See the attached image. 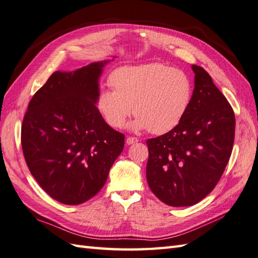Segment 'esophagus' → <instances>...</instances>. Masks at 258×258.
<instances>
[{
    "label": "esophagus",
    "mask_w": 258,
    "mask_h": 258,
    "mask_svg": "<svg viewBox=\"0 0 258 258\" xmlns=\"http://www.w3.org/2000/svg\"><path fill=\"white\" fill-rule=\"evenodd\" d=\"M137 142H138V140H137L136 137H127L126 138V144L127 145H133V144H135Z\"/></svg>",
    "instance_id": "obj_1"
}]
</instances>
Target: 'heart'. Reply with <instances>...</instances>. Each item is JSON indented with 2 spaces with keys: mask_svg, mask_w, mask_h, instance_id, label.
I'll use <instances>...</instances> for the list:
<instances>
[{
  "mask_svg": "<svg viewBox=\"0 0 258 258\" xmlns=\"http://www.w3.org/2000/svg\"><path fill=\"white\" fill-rule=\"evenodd\" d=\"M112 89H100L96 105L111 127L120 128L133 113L134 131L149 130L161 135L183 120L193 96L185 72L161 63L121 66L111 73Z\"/></svg>",
  "mask_w": 258,
  "mask_h": 258,
  "instance_id": "obj_1",
  "label": "heart"
}]
</instances>
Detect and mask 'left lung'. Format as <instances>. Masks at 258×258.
<instances>
[{"mask_svg": "<svg viewBox=\"0 0 258 258\" xmlns=\"http://www.w3.org/2000/svg\"><path fill=\"white\" fill-rule=\"evenodd\" d=\"M195 87L183 120L168 133L147 141L148 185L173 207L201 202L215 188L232 153V107L201 66L192 65Z\"/></svg>", "mask_w": 258, "mask_h": 258, "instance_id": "left-lung-1", "label": "left lung"}]
</instances>
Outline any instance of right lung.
Segmentation results:
<instances>
[{
    "label": "right lung",
    "mask_w": 258,
    "mask_h": 258,
    "mask_svg": "<svg viewBox=\"0 0 258 258\" xmlns=\"http://www.w3.org/2000/svg\"><path fill=\"white\" fill-rule=\"evenodd\" d=\"M108 62L54 72L24 116L22 147L30 173L65 205L94 197L124 148L125 136L105 123L96 105L99 77Z\"/></svg>",
    "instance_id": "obj_1"
}]
</instances>
